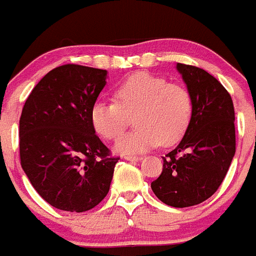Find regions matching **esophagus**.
<instances>
[{"label": "esophagus", "instance_id": "34e87169", "mask_svg": "<svg viewBox=\"0 0 256 256\" xmlns=\"http://www.w3.org/2000/svg\"><path fill=\"white\" fill-rule=\"evenodd\" d=\"M124 158H125V160H128V161H138L140 160V156H132V155H126V156H124Z\"/></svg>", "mask_w": 256, "mask_h": 256}]
</instances>
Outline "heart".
Returning <instances> with one entry per match:
<instances>
[{"label": "heart", "instance_id": "heart-1", "mask_svg": "<svg viewBox=\"0 0 256 256\" xmlns=\"http://www.w3.org/2000/svg\"><path fill=\"white\" fill-rule=\"evenodd\" d=\"M112 96L114 101H96L90 118L101 138L115 140L134 118L136 130L115 144V151L122 155L145 152L158 144L174 145L186 132L194 111L192 96L185 86L146 72L118 84Z\"/></svg>", "mask_w": 256, "mask_h": 256}]
</instances>
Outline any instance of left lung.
<instances>
[{"mask_svg": "<svg viewBox=\"0 0 256 256\" xmlns=\"http://www.w3.org/2000/svg\"><path fill=\"white\" fill-rule=\"evenodd\" d=\"M194 101L182 140L162 158L154 194L174 208L194 206L219 188L235 155V112L226 88L205 70L178 64Z\"/></svg>", "mask_w": 256, "mask_h": 256, "instance_id": "1", "label": "left lung"}]
</instances>
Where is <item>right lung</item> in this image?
I'll use <instances>...</instances> for the list:
<instances>
[{
	"label": "right lung",
	"instance_id": "add662e5",
	"mask_svg": "<svg viewBox=\"0 0 256 256\" xmlns=\"http://www.w3.org/2000/svg\"><path fill=\"white\" fill-rule=\"evenodd\" d=\"M106 78V70L58 66L34 86L22 108L21 166L40 196L56 209L88 212L110 190L120 158H111L90 118Z\"/></svg>",
	"mask_w": 256,
	"mask_h": 256
}]
</instances>
